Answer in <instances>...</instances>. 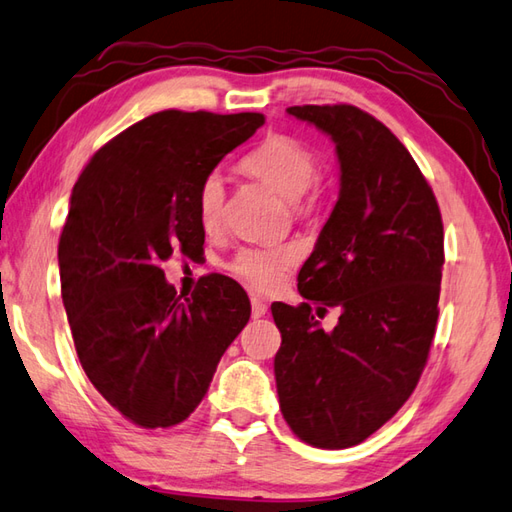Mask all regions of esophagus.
Returning a JSON list of instances; mask_svg holds the SVG:
<instances>
[{"instance_id":"esophagus-1","label":"esophagus","mask_w":512,"mask_h":512,"mask_svg":"<svg viewBox=\"0 0 512 512\" xmlns=\"http://www.w3.org/2000/svg\"><path fill=\"white\" fill-rule=\"evenodd\" d=\"M250 306H253V317L255 319L264 317V314L268 312V306L264 303V299H259V297H250Z\"/></svg>"}]
</instances>
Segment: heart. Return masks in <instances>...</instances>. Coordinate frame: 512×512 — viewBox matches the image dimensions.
<instances>
[{
  "label": "heart",
  "mask_w": 512,
  "mask_h": 512,
  "mask_svg": "<svg viewBox=\"0 0 512 512\" xmlns=\"http://www.w3.org/2000/svg\"><path fill=\"white\" fill-rule=\"evenodd\" d=\"M244 169L262 180L281 198L292 202L297 213H308L317 204V193H310L317 180V158L312 151L288 136L268 138L262 147L246 156ZM224 211V180L217 171L209 173L198 189V220L206 231L220 226ZM292 262V250L284 246L242 248L228 264L231 273L255 290H273L279 286L284 270Z\"/></svg>",
  "instance_id": "heart-1"
}]
</instances>
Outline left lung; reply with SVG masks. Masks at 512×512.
<instances>
[{
  "label": "left lung",
  "mask_w": 512,
  "mask_h": 512,
  "mask_svg": "<svg viewBox=\"0 0 512 512\" xmlns=\"http://www.w3.org/2000/svg\"><path fill=\"white\" fill-rule=\"evenodd\" d=\"M286 112L332 138L341 176L339 200L299 270L308 301L270 306L281 332L279 407L303 442L347 449L383 427L418 385L438 321L442 217L416 160L374 116L354 105ZM310 302L342 308L330 333Z\"/></svg>",
  "instance_id": "8db88e82"
}]
</instances>
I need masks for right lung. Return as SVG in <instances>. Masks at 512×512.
I'll return each mask as SVG.
<instances>
[{
    "mask_svg": "<svg viewBox=\"0 0 512 512\" xmlns=\"http://www.w3.org/2000/svg\"><path fill=\"white\" fill-rule=\"evenodd\" d=\"M262 125L253 112L151 114L74 184L59 239L63 306L90 383L138 427L187 420L250 319L231 277H204L182 299L160 264L200 255V182Z\"/></svg>",
    "mask_w": 512,
    "mask_h": 512,
    "instance_id": "add662e5",
    "label": "right lung"
}]
</instances>
